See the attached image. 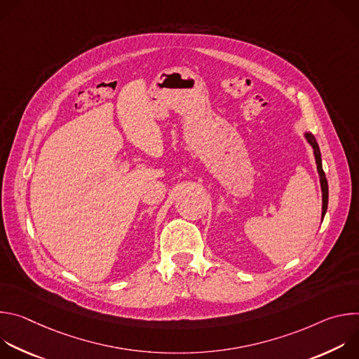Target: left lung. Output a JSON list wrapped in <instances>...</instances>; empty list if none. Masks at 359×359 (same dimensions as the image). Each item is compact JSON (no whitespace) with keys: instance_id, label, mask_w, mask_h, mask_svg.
Wrapping results in <instances>:
<instances>
[{"instance_id":"8db88e82","label":"left lung","mask_w":359,"mask_h":359,"mask_svg":"<svg viewBox=\"0 0 359 359\" xmlns=\"http://www.w3.org/2000/svg\"><path fill=\"white\" fill-rule=\"evenodd\" d=\"M306 140L310 142V144L314 149V155H316V162H317V169H318V175H320V182H321V190H323V219L325 216L327 208H328V182L325 177V173L323 170V163H321V153H320V147L318 143L316 140V137L310 133L305 135Z\"/></svg>"}]
</instances>
